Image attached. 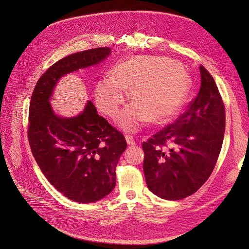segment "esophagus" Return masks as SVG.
Instances as JSON below:
<instances>
[{
  "mask_svg": "<svg viewBox=\"0 0 249 249\" xmlns=\"http://www.w3.org/2000/svg\"><path fill=\"white\" fill-rule=\"evenodd\" d=\"M125 139H126V141H127V144H128V145H132V146H134L135 144H136V142H135V140H134V137H133V136H131V135H126V136H125Z\"/></svg>",
  "mask_w": 249,
  "mask_h": 249,
  "instance_id": "obj_1",
  "label": "esophagus"
}]
</instances>
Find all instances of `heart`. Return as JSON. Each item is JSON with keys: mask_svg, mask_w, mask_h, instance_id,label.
<instances>
[{"mask_svg": "<svg viewBox=\"0 0 249 249\" xmlns=\"http://www.w3.org/2000/svg\"><path fill=\"white\" fill-rule=\"evenodd\" d=\"M110 78L98 82L95 103L103 114L115 117L125 102L123 90H130L134 102L117 118L126 131H137L147 120L168 119L183 104L189 77L182 66L162 56H133L119 60L110 71Z\"/></svg>", "mask_w": 249, "mask_h": 249, "instance_id": "1", "label": "heart"}]
</instances>
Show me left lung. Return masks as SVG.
<instances>
[{
  "instance_id": "8db88e82",
  "label": "left lung",
  "mask_w": 249,
  "mask_h": 249,
  "mask_svg": "<svg viewBox=\"0 0 249 249\" xmlns=\"http://www.w3.org/2000/svg\"><path fill=\"white\" fill-rule=\"evenodd\" d=\"M199 71V91L186 111L142 144L146 184L165 199L195 194L210 178L221 150L224 104L210 72L203 66Z\"/></svg>"
}]
</instances>
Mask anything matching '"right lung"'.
Instances as JSON below:
<instances>
[{
    "mask_svg": "<svg viewBox=\"0 0 249 249\" xmlns=\"http://www.w3.org/2000/svg\"><path fill=\"white\" fill-rule=\"evenodd\" d=\"M109 53V48H97L56 61L37 80L30 103L28 138L39 169L58 192L80 203L97 201L114 189L127 143L91 101L78 116L60 118L49 99L61 76L97 64Z\"/></svg>",
    "mask_w": 249,
    "mask_h": 249,
    "instance_id": "add662e5",
    "label": "right lung"
}]
</instances>
